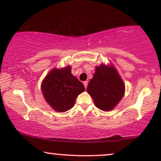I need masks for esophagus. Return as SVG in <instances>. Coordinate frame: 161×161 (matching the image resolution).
<instances>
[{"instance_id":"34e87169","label":"esophagus","mask_w":161,"mask_h":161,"mask_svg":"<svg viewBox=\"0 0 161 161\" xmlns=\"http://www.w3.org/2000/svg\"><path fill=\"white\" fill-rule=\"evenodd\" d=\"M83 84H84V86L85 88H87V86H88V82L87 81H85V82H83Z\"/></svg>"}]
</instances>
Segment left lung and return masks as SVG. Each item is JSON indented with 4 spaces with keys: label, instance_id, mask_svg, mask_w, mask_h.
I'll list each match as a JSON object with an SVG mask.
<instances>
[{
    "label": "left lung",
    "instance_id": "obj_1",
    "mask_svg": "<svg viewBox=\"0 0 161 161\" xmlns=\"http://www.w3.org/2000/svg\"><path fill=\"white\" fill-rule=\"evenodd\" d=\"M87 92L97 108L109 111L115 108L123 97L125 86L114 66L101 64L96 66L93 78L87 87Z\"/></svg>",
    "mask_w": 161,
    "mask_h": 161
}]
</instances>
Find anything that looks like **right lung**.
<instances>
[{
  "label": "right lung",
  "mask_w": 161,
  "mask_h": 161,
  "mask_svg": "<svg viewBox=\"0 0 161 161\" xmlns=\"http://www.w3.org/2000/svg\"><path fill=\"white\" fill-rule=\"evenodd\" d=\"M45 101L57 112H65L75 105V99L85 91V87L71 73V66L53 69L42 83Z\"/></svg>",
  "instance_id": "obj_1"
}]
</instances>
